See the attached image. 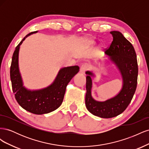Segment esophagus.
<instances>
[{"label":"esophagus","mask_w":149,"mask_h":149,"mask_svg":"<svg viewBox=\"0 0 149 149\" xmlns=\"http://www.w3.org/2000/svg\"><path fill=\"white\" fill-rule=\"evenodd\" d=\"M89 68V66L88 63H84L81 65V68H80V71L81 72V73H84L85 71L88 70Z\"/></svg>","instance_id":"34e87169"}]
</instances>
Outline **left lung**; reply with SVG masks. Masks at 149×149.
<instances>
[{"mask_svg":"<svg viewBox=\"0 0 149 149\" xmlns=\"http://www.w3.org/2000/svg\"><path fill=\"white\" fill-rule=\"evenodd\" d=\"M110 33L113 40L106 49V53L118 67L123 79V86L120 93L114 97L104 102H99L91 96V76L93 73L86 71V94L85 104L87 109L94 116L102 118H111L123 112L131 101L136 90L138 76L137 55L134 47L118 31Z\"/></svg>","mask_w":149,"mask_h":149,"instance_id":"left-lung-1","label":"left lung"}]
</instances>
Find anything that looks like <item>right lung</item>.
<instances>
[{"mask_svg": "<svg viewBox=\"0 0 149 149\" xmlns=\"http://www.w3.org/2000/svg\"><path fill=\"white\" fill-rule=\"evenodd\" d=\"M35 32L37 31L26 37ZM25 38L16 47L12 56L10 74L13 92L17 102L26 111L35 114L49 113L60 106L67 85L79 71V68L78 66L64 68L60 71L54 83L48 88L38 91H29L23 86L18 64L19 47Z\"/></svg>", "mask_w": 149, "mask_h": 149, "instance_id": "right-lung-1", "label": "right lung"}]
</instances>
